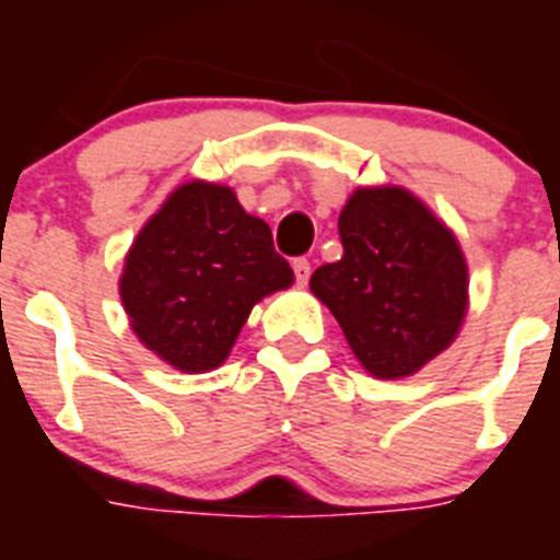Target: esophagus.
<instances>
[{
	"instance_id": "34e87169",
	"label": "esophagus",
	"mask_w": 560,
	"mask_h": 560,
	"mask_svg": "<svg viewBox=\"0 0 560 560\" xmlns=\"http://www.w3.org/2000/svg\"><path fill=\"white\" fill-rule=\"evenodd\" d=\"M294 277H296V285H305L308 283V277H311V264L305 260V257H296L294 264Z\"/></svg>"
}]
</instances>
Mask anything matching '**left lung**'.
<instances>
[{"label": "left lung", "instance_id": "8db88e82", "mask_svg": "<svg viewBox=\"0 0 560 560\" xmlns=\"http://www.w3.org/2000/svg\"><path fill=\"white\" fill-rule=\"evenodd\" d=\"M341 260L311 275L370 375L407 378L452 348L468 314L457 235L412 190L355 187L339 212Z\"/></svg>", "mask_w": 560, "mask_h": 560}]
</instances>
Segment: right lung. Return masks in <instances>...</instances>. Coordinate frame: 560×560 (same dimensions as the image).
Masks as SVG:
<instances>
[{"instance_id":"right-lung-1","label":"right lung","mask_w":560,"mask_h":560,"mask_svg":"<svg viewBox=\"0 0 560 560\" xmlns=\"http://www.w3.org/2000/svg\"><path fill=\"white\" fill-rule=\"evenodd\" d=\"M294 283L266 221L215 182L179 185L122 260L120 300L137 339L179 373H210L230 359L264 296Z\"/></svg>"}]
</instances>
